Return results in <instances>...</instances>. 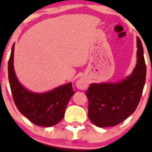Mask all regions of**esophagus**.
<instances>
[{
  "mask_svg": "<svg viewBox=\"0 0 152 152\" xmlns=\"http://www.w3.org/2000/svg\"><path fill=\"white\" fill-rule=\"evenodd\" d=\"M76 86H77L78 88L81 90H84L86 89L88 86V82L86 81L85 79H83V78H81L78 81L76 82Z\"/></svg>",
  "mask_w": 152,
  "mask_h": 152,
  "instance_id": "1",
  "label": "esophagus"
}]
</instances>
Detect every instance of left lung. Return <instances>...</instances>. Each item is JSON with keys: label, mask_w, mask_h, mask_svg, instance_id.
I'll list each match as a JSON object with an SVG mask.
<instances>
[{"label": "left lung", "mask_w": 152, "mask_h": 152, "mask_svg": "<svg viewBox=\"0 0 152 152\" xmlns=\"http://www.w3.org/2000/svg\"><path fill=\"white\" fill-rule=\"evenodd\" d=\"M137 48V64L131 76L118 83H91L86 91L88 100V116L96 126H116L137 108L146 74L144 50L139 37Z\"/></svg>", "instance_id": "8db88e82"}]
</instances>
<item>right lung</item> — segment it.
<instances>
[{
	"label": "right lung",
	"instance_id": "1",
	"mask_svg": "<svg viewBox=\"0 0 152 152\" xmlns=\"http://www.w3.org/2000/svg\"><path fill=\"white\" fill-rule=\"evenodd\" d=\"M14 44L8 61V79L13 101L18 111L34 124L52 126L61 121L66 108L75 92L72 83L43 94L31 92L19 83L13 68Z\"/></svg>",
	"mask_w": 152,
	"mask_h": 152
}]
</instances>
